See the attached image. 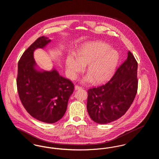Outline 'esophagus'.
<instances>
[{
  "label": "esophagus",
  "mask_w": 159,
  "mask_h": 159,
  "mask_svg": "<svg viewBox=\"0 0 159 159\" xmlns=\"http://www.w3.org/2000/svg\"><path fill=\"white\" fill-rule=\"evenodd\" d=\"M82 87H80L79 86H77V85H76V86H75V90H78V89H82Z\"/></svg>",
  "instance_id": "1"
}]
</instances>
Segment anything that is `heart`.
Returning a JSON list of instances; mask_svg holds the SVG:
<instances>
[{"label":"heart","mask_w":159,"mask_h":159,"mask_svg":"<svg viewBox=\"0 0 159 159\" xmlns=\"http://www.w3.org/2000/svg\"><path fill=\"white\" fill-rule=\"evenodd\" d=\"M119 60L118 52L113 48L101 41L83 43L77 49L76 57L70 54L66 60V69L68 77L75 79L86 65L88 75L83 82L101 83L113 72Z\"/></svg>","instance_id":"b5f03b06"}]
</instances>
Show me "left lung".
Segmentation results:
<instances>
[{"instance_id": "8db88e82", "label": "left lung", "mask_w": 159, "mask_h": 159, "mask_svg": "<svg viewBox=\"0 0 159 159\" xmlns=\"http://www.w3.org/2000/svg\"><path fill=\"white\" fill-rule=\"evenodd\" d=\"M138 63L132 53L105 84L88 91L87 110L91 119L107 124L119 119L128 111L138 89Z\"/></svg>"}]
</instances>
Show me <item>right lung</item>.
I'll return each mask as SVG.
<instances>
[{"mask_svg": "<svg viewBox=\"0 0 159 159\" xmlns=\"http://www.w3.org/2000/svg\"><path fill=\"white\" fill-rule=\"evenodd\" d=\"M51 42L42 36L23 53L18 64L16 84L23 106L39 121L55 123L64 116L68 99L74 91L70 80L60 76L55 68L46 71L39 68L33 53Z\"/></svg>", "mask_w": 159, "mask_h": 159, "instance_id": "obj_1", "label": "right lung"}]
</instances>
